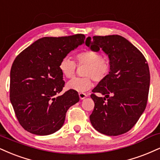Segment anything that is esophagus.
I'll return each instance as SVG.
<instances>
[{
	"mask_svg": "<svg viewBox=\"0 0 160 160\" xmlns=\"http://www.w3.org/2000/svg\"><path fill=\"white\" fill-rule=\"evenodd\" d=\"M79 97H80V98L81 100H83L84 98H86L87 97V95H86V93H82V92H80V93H79Z\"/></svg>",
	"mask_w": 160,
	"mask_h": 160,
	"instance_id": "esophagus-1",
	"label": "esophagus"
}]
</instances>
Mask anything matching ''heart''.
I'll return each instance as SVG.
<instances>
[{
	"mask_svg": "<svg viewBox=\"0 0 160 160\" xmlns=\"http://www.w3.org/2000/svg\"><path fill=\"white\" fill-rule=\"evenodd\" d=\"M79 65H86L84 70L83 78H75L67 83L68 89L79 92H84L89 89L92 86V79L101 81L107 76L109 72V63L103 58L101 53L87 50L79 53L76 57ZM76 63L70 57H65L61 59L59 69L62 75L65 78L70 79L74 76L76 72Z\"/></svg>",
	"mask_w": 160,
	"mask_h": 160,
	"instance_id": "obj_1",
	"label": "heart"
}]
</instances>
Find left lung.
<instances>
[{
    "mask_svg": "<svg viewBox=\"0 0 160 160\" xmlns=\"http://www.w3.org/2000/svg\"><path fill=\"white\" fill-rule=\"evenodd\" d=\"M86 45L108 56L109 72L92 90L95 107L89 116L97 131L107 136L125 133L136 124L147 105L150 87L148 62L141 51L118 35L93 36Z\"/></svg>",
    "mask_w": 160,
    "mask_h": 160,
    "instance_id": "8db88e82",
    "label": "left lung"
}]
</instances>
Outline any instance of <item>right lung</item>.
I'll list each match as a JSON object with an SVG mask.
<instances>
[{
    "mask_svg": "<svg viewBox=\"0 0 160 160\" xmlns=\"http://www.w3.org/2000/svg\"><path fill=\"white\" fill-rule=\"evenodd\" d=\"M85 36L43 37L21 52L10 71V101L19 124L27 131L47 136L59 130L68 109L80 101L68 90L59 95L65 81L61 59L84 44Z\"/></svg>",
    "mask_w": 160,
    "mask_h": 160,
    "instance_id": "obj_1",
    "label": "right lung"
}]
</instances>
